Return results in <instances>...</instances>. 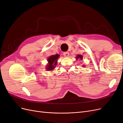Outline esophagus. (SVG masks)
<instances>
[{"label": "esophagus", "mask_w": 123, "mask_h": 123, "mask_svg": "<svg viewBox=\"0 0 123 123\" xmlns=\"http://www.w3.org/2000/svg\"><path fill=\"white\" fill-rule=\"evenodd\" d=\"M63 55H64V57H68L69 55V53L68 52H64V53H63Z\"/></svg>", "instance_id": "34e87169"}]
</instances>
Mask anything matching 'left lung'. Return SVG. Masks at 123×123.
I'll return each instance as SVG.
<instances>
[{"mask_svg": "<svg viewBox=\"0 0 123 123\" xmlns=\"http://www.w3.org/2000/svg\"><path fill=\"white\" fill-rule=\"evenodd\" d=\"M76 59H78L80 58V59L81 60V59H83V56H81V55H78L76 56Z\"/></svg>", "mask_w": 123, "mask_h": 123, "instance_id": "obj_1", "label": "left lung"}]
</instances>
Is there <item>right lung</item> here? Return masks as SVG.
Returning <instances> with one entry per match:
<instances>
[{
  "label": "right lung",
  "mask_w": 123,
  "mask_h": 123,
  "mask_svg": "<svg viewBox=\"0 0 123 123\" xmlns=\"http://www.w3.org/2000/svg\"><path fill=\"white\" fill-rule=\"evenodd\" d=\"M59 55L57 54L55 55H52L50 56L48 58V61L49 62V64L47 66V69L48 70H52L55 68V65H57V59L59 58Z\"/></svg>",
  "instance_id": "1"
}]
</instances>
